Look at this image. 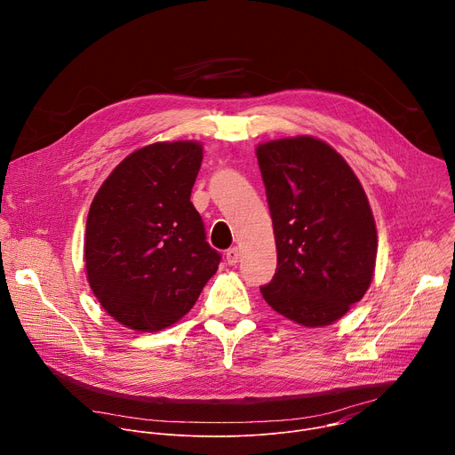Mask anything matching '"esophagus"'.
<instances>
[{
	"mask_svg": "<svg viewBox=\"0 0 455 455\" xmlns=\"http://www.w3.org/2000/svg\"><path fill=\"white\" fill-rule=\"evenodd\" d=\"M225 257H227V263H228L230 267H234V265L239 261L241 251H239V248H237V246H234V248H228V250H227Z\"/></svg>",
	"mask_w": 455,
	"mask_h": 455,
	"instance_id": "1",
	"label": "esophagus"
}]
</instances>
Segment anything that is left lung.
<instances>
[{"label": "left lung", "instance_id": "left-lung-1", "mask_svg": "<svg viewBox=\"0 0 455 455\" xmlns=\"http://www.w3.org/2000/svg\"><path fill=\"white\" fill-rule=\"evenodd\" d=\"M257 162L277 246L275 275L261 293L286 318L326 326L372 279L378 241L365 192L346 160L311 137L259 146Z\"/></svg>", "mask_w": 455, "mask_h": 455}]
</instances>
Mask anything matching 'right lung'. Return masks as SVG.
Here are the masks:
<instances>
[{
	"instance_id": "right-lung-1",
	"label": "right lung",
	"mask_w": 455,
	"mask_h": 455,
	"mask_svg": "<svg viewBox=\"0 0 455 455\" xmlns=\"http://www.w3.org/2000/svg\"><path fill=\"white\" fill-rule=\"evenodd\" d=\"M202 160L196 142L151 144L124 158L95 194L84 241L88 281L127 328L171 326L221 263L190 202Z\"/></svg>"
}]
</instances>
